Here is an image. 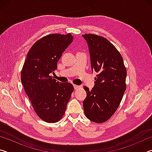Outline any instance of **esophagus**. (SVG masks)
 <instances>
[{
  "instance_id": "34e87169",
  "label": "esophagus",
  "mask_w": 152,
  "mask_h": 152,
  "mask_svg": "<svg viewBox=\"0 0 152 152\" xmlns=\"http://www.w3.org/2000/svg\"><path fill=\"white\" fill-rule=\"evenodd\" d=\"M80 88V86H78V85H75V84H74V90H78V89Z\"/></svg>"
}]
</instances>
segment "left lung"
<instances>
[{
  "mask_svg": "<svg viewBox=\"0 0 152 152\" xmlns=\"http://www.w3.org/2000/svg\"><path fill=\"white\" fill-rule=\"evenodd\" d=\"M82 37L88 46L92 71L98 73L92 90L84 86V113L92 121L103 123L119 106L126 90L127 70L121 53L107 39L90 33Z\"/></svg>",
  "mask_w": 152,
  "mask_h": 152,
  "instance_id": "obj_1",
  "label": "left lung"
}]
</instances>
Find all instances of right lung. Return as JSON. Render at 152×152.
Segmentation results:
<instances>
[{"label": "right lung", "instance_id": "obj_1", "mask_svg": "<svg viewBox=\"0 0 152 152\" xmlns=\"http://www.w3.org/2000/svg\"><path fill=\"white\" fill-rule=\"evenodd\" d=\"M73 39L71 33L45 36L33 45L23 67L20 78L25 91L38 117L45 122L61 119L74 91L72 84L61 83L50 76Z\"/></svg>", "mask_w": 152, "mask_h": 152}]
</instances>
